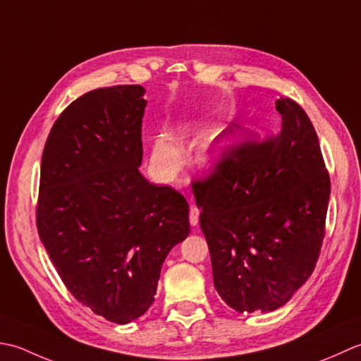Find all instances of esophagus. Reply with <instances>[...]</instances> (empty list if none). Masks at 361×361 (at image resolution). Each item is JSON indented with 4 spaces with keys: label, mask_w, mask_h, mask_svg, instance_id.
I'll return each instance as SVG.
<instances>
[{
    "label": "esophagus",
    "mask_w": 361,
    "mask_h": 361,
    "mask_svg": "<svg viewBox=\"0 0 361 361\" xmlns=\"http://www.w3.org/2000/svg\"><path fill=\"white\" fill-rule=\"evenodd\" d=\"M190 224L193 227L200 224V209L196 205H190Z\"/></svg>",
    "instance_id": "1"
}]
</instances>
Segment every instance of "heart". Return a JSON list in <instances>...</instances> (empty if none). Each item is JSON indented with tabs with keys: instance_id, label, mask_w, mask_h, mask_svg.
<instances>
[{
	"instance_id": "1",
	"label": "heart",
	"mask_w": 361,
	"mask_h": 361,
	"mask_svg": "<svg viewBox=\"0 0 361 361\" xmlns=\"http://www.w3.org/2000/svg\"><path fill=\"white\" fill-rule=\"evenodd\" d=\"M178 134L179 140L185 138L188 134V126H180ZM227 151H229V146H227L226 140L210 138L197 151V165L205 173H216L224 165ZM152 159L160 171L165 174H174L180 170L183 152L173 137L164 134L159 135L154 142Z\"/></svg>"
}]
</instances>
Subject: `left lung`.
<instances>
[{"label":"left lung","mask_w":361,"mask_h":361,"mask_svg":"<svg viewBox=\"0 0 361 361\" xmlns=\"http://www.w3.org/2000/svg\"><path fill=\"white\" fill-rule=\"evenodd\" d=\"M281 130L243 145L207 180L195 183L213 283L238 313H269L305 283L324 238L330 179L304 109L276 101Z\"/></svg>","instance_id":"obj_1"}]
</instances>
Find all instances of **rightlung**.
<instances>
[{"mask_svg": "<svg viewBox=\"0 0 361 361\" xmlns=\"http://www.w3.org/2000/svg\"><path fill=\"white\" fill-rule=\"evenodd\" d=\"M145 92L82 94L59 116L42 156L40 240L73 296L115 324L148 312L161 264L190 233L185 197L138 170Z\"/></svg>", "mask_w": 361, "mask_h": 361, "instance_id": "right-lung-1", "label": "right lung"}]
</instances>
